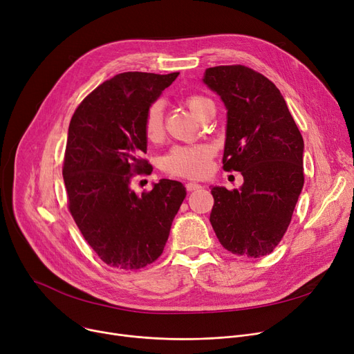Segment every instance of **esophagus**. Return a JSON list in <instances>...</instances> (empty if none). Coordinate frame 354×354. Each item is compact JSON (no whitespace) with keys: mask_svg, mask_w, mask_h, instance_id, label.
<instances>
[{"mask_svg":"<svg viewBox=\"0 0 354 354\" xmlns=\"http://www.w3.org/2000/svg\"><path fill=\"white\" fill-rule=\"evenodd\" d=\"M185 188H187L188 192H194V191H199L202 189V187L199 183H195V182H188L187 185H185Z\"/></svg>","mask_w":354,"mask_h":354,"instance_id":"1","label":"esophagus"}]
</instances>
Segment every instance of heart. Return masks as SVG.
<instances>
[{
  "mask_svg": "<svg viewBox=\"0 0 354 354\" xmlns=\"http://www.w3.org/2000/svg\"><path fill=\"white\" fill-rule=\"evenodd\" d=\"M212 103L209 99L201 95H189L185 97V104L192 113L199 118L203 107ZM143 135L146 140L156 143L163 136V106L160 102L149 104L143 116ZM214 156V147L208 143L179 145L174 146L169 152L162 156V171L179 178H201L209 169V162Z\"/></svg>",
  "mask_w": 354,
  "mask_h": 354,
  "instance_id": "b5f03b06",
  "label": "heart"
}]
</instances>
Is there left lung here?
Wrapping results in <instances>:
<instances>
[{"label": "left lung", "mask_w": 354, "mask_h": 354, "mask_svg": "<svg viewBox=\"0 0 354 354\" xmlns=\"http://www.w3.org/2000/svg\"><path fill=\"white\" fill-rule=\"evenodd\" d=\"M203 83L228 110L222 167L244 176L239 189H211V225L230 252L268 255L284 236L303 189V136L280 90L261 73L216 66L205 70Z\"/></svg>", "instance_id": "1"}]
</instances>
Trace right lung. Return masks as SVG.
Instances as JSON below:
<instances>
[{"mask_svg":"<svg viewBox=\"0 0 354 354\" xmlns=\"http://www.w3.org/2000/svg\"><path fill=\"white\" fill-rule=\"evenodd\" d=\"M179 73L127 71L106 80L74 111L63 163L68 211L104 264L139 270L162 255L187 189L160 179L138 196L136 175H151L143 116Z\"/></svg>","mask_w":354,"mask_h":354,"instance_id":"obj_1","label":"right lung"}]
</instances>
